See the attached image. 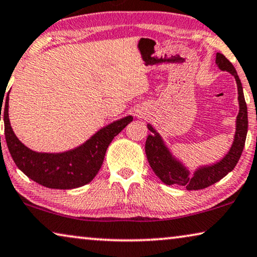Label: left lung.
Segmentation results:
<instances>
[{
  "instance_id": "1",
  "label": "left lung",
  "mask_w": 257,
  "mask_h": 257,
  "mask_svg": "<svg viewBox=\"0 0 257 257\" xmlns=\"http://www.w3.org/2000/svg\"><path fill=\"white\" fill-rule=\"evenodd\" d=\"M215 63L220 70L227 71L230 74H233L237 84L240 110H238L236 117V133L232 148L219 163L211 166H204V168L198 169L193 176H189V171L170 154L161 136L155 132V129L150 124H148V129L151 133H154L148 135L146 141L148 162H149L154 172L156 173V176L166 185L177 184V185L185 186L186 190H201L211 186L214 183L219 182L220 179H222L227 173L235 168L241 157L242 151H243L248 130V114L240 78H238L232 63L222 53H216Z\"/></svg>"
}]
</instances>
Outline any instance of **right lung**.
<instances>
[{
    "instance_id": "obj_1",
    "label": "right lung",
    "mask_w": 257,
    "mask_h": 257,
    "mask_svg": "<svg viewBox=\"0 0 257 257\" xmlns=\"http://www.w3.org/2000/svg\"><path fill=\"white\" fill-rule=\"evenodd\" d=\"M8 101L7 96L3 120L9 153L24 175L49 189H75L91 182L102 165L108 146L133 121V116H127L108 124L77 149L63 154H41L25 147L14 134L8 116ZM1 104H3L2 100Z\"/></svg>"
}]
</instances>
